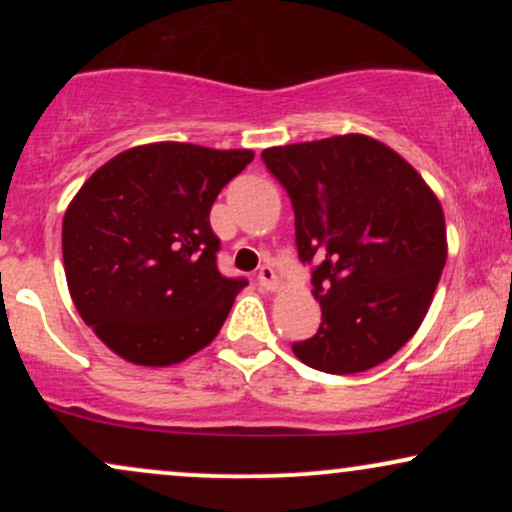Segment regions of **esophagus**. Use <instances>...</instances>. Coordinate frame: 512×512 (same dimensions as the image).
Wrapping results in <instances>:
<instances>
[{
  "instance_id": "obj_1",
  "label": "esophagus",
  "mask_w": 512,
  "mask_h": 512,
  "mask_svg": "<svg viewBox=\"0 0 512 512\" xmlns=\"http://www.w3.org/2000/svg\"><path fill=\"white\" fill-rule=\"evenodd\" d=\"M257 281H260L262 289H267V291L279 289V276H276L272 264H262L260 272H257Z\"/></svg>"
}]
</instances>
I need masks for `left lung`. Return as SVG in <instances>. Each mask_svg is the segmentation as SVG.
<instances>
[{
    "label": "left lung",
    "instance_id": "left-lung-1",
    "mask_svg": "<svg viewBox=\"0 0 512 512\" xmlns=\"http://www.w3.org/2000/svg\"><path fill=\"white\" fill-rule=\"evenodd\" d=\"M262 161L289 192L298 257L313 264L322 308L320 330L293 354L334 375L395 356L424 322L448 257L431 187L366 134L274 146Z\"/></svg>",
    "mask_w": 512,
    "mask_h": 512
}]
</instances>
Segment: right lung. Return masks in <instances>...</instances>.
Instances as JSON below:
<instances>
[{"mask_svg": "<svg viewBox=\"0 0 512 512\" xmlns=\"http://www.w3.org/2000/svg\"><path fill=\"white\" fill-rule=\"evenodd\" d=\"M255 154L158 142L122 151L62 221L72 301L98 339L137 366H173L221 330L245 279L216 267L209 211Z\"/></svg>", "mask_w": 512, "mask_h": 512, "instance_id": "add662e5", "label": "right lung"}]
</instances>
